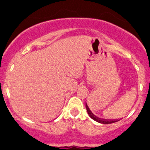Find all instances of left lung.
<instances>
[{
  "mask_svg": "<svg viewBox=\"0 0 150 150\" xmlns=\"http://www.w3.org/2000/svg\"><path fill=\"white\" fill-rule=\"evenodd\" d=\"M86 109H87V113H88L89 116H90L92 119L94 120H96V122H100V123H102V124H111V123H114V122H116L118 121V120H101L100 119V118H98L96 117V116H94L93 114L90 112V110L89 109L88 106H87V105H86Z\"/></svg>",
  "mask_w": 150,
  "mask_h": 150,
  "instance_id": "1",
  "label": "left lung"
}]
</instances>
